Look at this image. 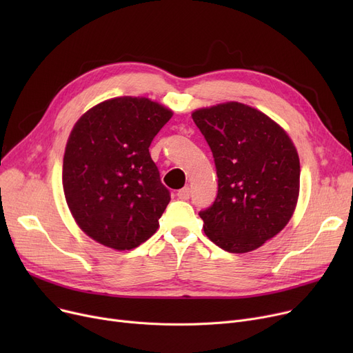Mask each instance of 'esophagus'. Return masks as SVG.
<instances>
[{"mask_svg":"<svg viewBox=\"0 0 353 353\" xmlns=\"http://www.w3.org/2000/svg\"><path fill=\"white\" fill-rule=\"evenodd\" d=\"M177 197L181 200H188L190 197V188H183L177 192Z\"/></svg>","mask_w":353,"mask_h":353,"instance_id":"34e87169","label":"esophagus"}]
</instances>
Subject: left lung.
I'll return each mask as SVG.
<instances>
[{"label": "left lung", "instance_id": "left-lung-1", "mask_svg": "<svg viewBox=\"0 0 353 353\" xmlns=\"http://www.w3.org/2000/svg\"><path fill=\"white\" fill-rule=\"evenodd\" d=\"M213 153L219 190L199 216L214 245L230 253L261 248L279 233L299 197L301 163L285 130L262 111L229 101L193 111Z\"/></svg>", "mask_w": 353, "mask_h": 353}]
</instances>
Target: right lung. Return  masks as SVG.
Masks as SVG:
<instances>
[{"label":"right lung","mask_w":353,"mask_h":353,"mask_svg":"<svg viewBox=\"0 0 353 353\" xmlns=\"http://www.w3.org/2000/svg\"><path fill=\"white\" fill-rule=\"evenodd\" d=\"M172 110L145 97H117L72 127L63 161V188L79 228L96 242L130 250L159 229L170 201L150 147Z\"/></svg>","instance_id":"add662e5"}]
</instances>
